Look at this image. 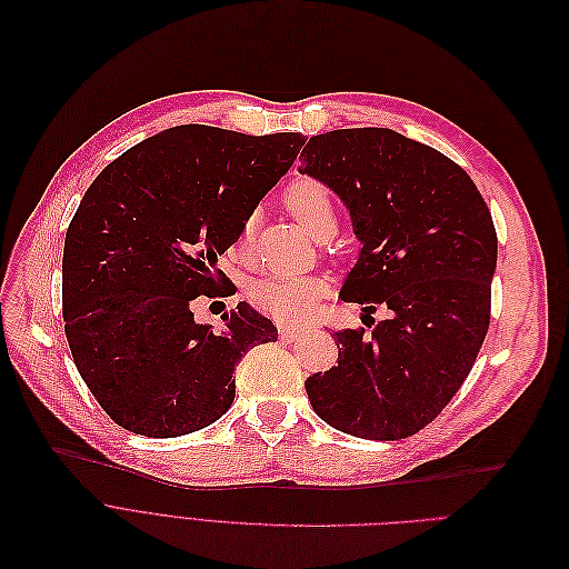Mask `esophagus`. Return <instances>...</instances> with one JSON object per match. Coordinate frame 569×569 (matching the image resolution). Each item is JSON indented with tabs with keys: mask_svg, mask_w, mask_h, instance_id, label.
<instances>
[{
	"mask_svg": "<svg viewBox=\"0 0 569 569\" xmlns=\"http://www.w3.org/2000/svg\"><path fill=\"white\" fill-rule=\"evenodd\" d=\"M301 333H303V329H301V327H287V323H284V327H280V336H282V338H287V340L299 338Z\"/></svg>",
	"mask_w": 569,
	"mask_h": 569,
	"instance_id": "1",
	"label": "esophagus"
}]
</instances>
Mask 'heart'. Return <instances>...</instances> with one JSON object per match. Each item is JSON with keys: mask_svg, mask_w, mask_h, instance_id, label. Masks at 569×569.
I'll return each instance as SVG.
<instances>
[{"mask_svg": "<svg viewBox=\"0 0 569 569\" xmlns=\"http://www.w3.org/2000/svg\"><path fill=\"white\" fill-rule=\"evenodd\" d=\"M282 203L291 218L315 240H327L336 233L338 212L331 189L323 182L315 178L291 182ZM250 233L252 224L248 222L246 229H242V240H248ZM323 293H327V284L319 278L270 276L252 287V301L261 312L280 321H306L317 315Z\"/></svg>", "mask_w": 569, "mask_h": 569, "instance_id": "b5f03b06", "label": "heart"}]
</instances>
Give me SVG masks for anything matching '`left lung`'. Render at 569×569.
<instances>
[{
	"label": "left lung",
	"instance_id": "left-lung-1",
	"mask_svg": "<svg viewBox=\"0 0 569 569\" xmlns=\"http://www.w3.org/2000/svg\"><path fill=\"white\" fill-rule=\"evenodd\" d=\"M299 171L349 212L361 252L340 299L372 327L333 333L338 366L306 380L312 410L355 438H410L461 389L489 331L491 212L461 167L393 129L319 133Z\"/></svg>",
	"mask_w": 569,
	"mask_h": 569
}]
</instances>
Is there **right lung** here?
I'll use <instances>...</instances> for the list:
<instances>
[{
  "mask_svg": "<svg viewBox=\"0 0 569 569\" xmlns=\"http://www.w3.org/2000/svg\"><path fill=\"white\" fill-rule=\"evenodd\" d=\"M303 143L293 131L180 124L129 148L90 184L64 240L62 315L73 363L118 426L148 438L210 426L231 408L242 355L278 340L248 303L224 312L222 331L192 308L218 296V257Z\"/></svg>",
  "mask_w": 569,
  "mask_h": 569,
  "instance_id": "add662e5",
  "label": "right lung"
}]
</instances>
